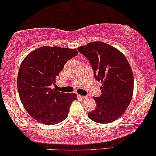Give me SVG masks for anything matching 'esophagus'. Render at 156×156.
I'll return each instance as SVG.
<instances>
[{"label":"esophagus","mask_w":156,"mask_h":156,"mask_svg":"<svg viewBox=\"0 0 156 156\" xmlns=\"http://www.w3.org/2000/svg\"><path fill=\"white\" fill-rule=\"evenodd\" d=\"M78 97L80 98V99H83H83H85V98H86V97H85V96H80V95H79V96H78Z\"/></svg>","instance_id":"esophagus-1"}]
</instances>
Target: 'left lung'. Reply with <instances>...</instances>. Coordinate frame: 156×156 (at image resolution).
<instances>
[{
	"label": "left lung",
	"mask_w": 156,
	"mask_h": 156,
	"mask_svg": "<svg viewBox=\"0 0 156 156\" xmlns=\"http://www.w3.org/2000/svg\"><path fill=\"white\" fill-rule=\"evenodd\" d=\"M88 59L96 80L101 82V94L94 97L95 110L88 113L94 122L110 123L122 116L130 104L133 92V74L125 55L116 48L92 42L77 48Z\"/></svg>",
	"instance_id": "8db88e82"
}]
</instances>
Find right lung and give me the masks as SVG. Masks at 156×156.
I'll list each match as a JSON object with an SVG mask.
<instances>
[{
    "mask_svg": "<svg viewBox=\"0 0 156 156\" xmlns=\"http://www.w3.org/2000/svg\"><path fill=\"white\" fill-rule=\"evenodd\" d=\"M77 55L76 49L43 46L22 62L17 75L19 97L26 111L38 122L53 125L67 118L76 95L57 91L54 86L66 62Z\"/></svg>",
    "mask_w": 156,
    "mask_h": 156,
    "instance_id": "obj_1",
    "label": "right lung"
}]
</instances>
